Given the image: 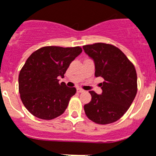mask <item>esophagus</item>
<instances>
[{
    "mask_svg": "<svg viewBox=\"0 0 156 156\" xmlns=\"http://www.w3.org/2000/svg\"><path fill=\"white\" fill-rule=\"evenodd\" d=\"M77 92L82 93V92H84V90H82V89H81V88H78L77 89Z\"/></svg>",
    "mask_w": 156,
    "mask_h": 156,
    "instance_id": "1",
    "label": "esophagus"
}]
</instances>
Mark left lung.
Wrapping results in <instances>:
<instances>
[{
  "label": "left lung",
  "instance_id": "1",
  "mask_svg": "<svg viewBox=\"0 0 156 156\" xmlns=\"http://www.w3.org/2000/svg\"><path fill=\"white\" fill-rule=\"evenodd\" d=\"M94 59L95 76L104 78L100 83L102 94L90 91L91 101L84 105L86 115L98 125H108L121 118L137 93V74L133 63L118 48L105 43L83 46Z\"/></svg>",
  "mask_w": 156,
  "mask_h": 156
}]
</instances>
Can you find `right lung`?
<instances>
[{
	"mask_svg": "<svg viewBox=\"0 0 156 156\" xmlns=\"http://www.w3.org/2000/svg\"><path fill=\"white\" fill-rule=\"evenodd\" d=\"M82 51L81 47L47 46L28 57L20 71L19 93L23 105L33 116L52 120L65 112L76 89L59 83L58 77L63 78Z\"/></svg>",
	"mask_w": 156,
	"mask_h": 156,
	"instance_id": "right-lung-1",
	"label": "right lung"
}]
</instances>
